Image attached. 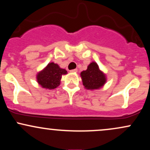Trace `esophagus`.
Masks as SVG:
<instances>
[{
  "label": "esophagus",
  "instance_id": "obj_1",
  "mask_svg": "<svg viewBox=\"0 0 150 150\" xmlns=\"http://www.w3.org/2000/svg\"><path fill=\"white\" fill-rule=\"evenodd\" d=\"M70 73H77V69H73V70H70Z\"/></svg>",
  "mask_w": 150,
  "mask_h": 150
}]
</instances>
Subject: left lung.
<instances>
[{
	"label": "left lung",
	"instance_id": "obj_1",
	"mask_svg": "<svg viewBox=\"0 0 150 150\" xmlns=\"http://www.w3.org/2000/svg\"><path fill=\"white\" fill-rule=\"evenodd\" d=\"M80 76L85 88L90 90L100 89L106 82V75L99 69L95 62L91 63L87 70L81 72Z\"/></svg>",
	"mask_w": 150,
	"mask_h": 150
}]
</instances>
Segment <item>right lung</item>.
Instances as JSON below:
<instances>
[{
    "label": "right lung",
    "instance_id": "obj_1",
    "mask_svg": "<svg viewBox=\"0 0 150 150\" xmlns=\"http://www.w3.org/2000/svg\"><path fill=\"white\" fill-rule=\"evenodd\" d=\"M66 70L63 69L54 63H49L37 75V82L43 88L53 89L61 84L62 75L67 74Z\"/></svg>",
    "mask_w": 150,
    "mask_h": 150
}]
</instances>
